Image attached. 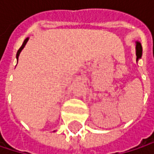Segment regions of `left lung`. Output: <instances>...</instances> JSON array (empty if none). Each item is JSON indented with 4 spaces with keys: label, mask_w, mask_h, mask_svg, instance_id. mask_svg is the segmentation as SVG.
I'll use <instances>...</instances> for the list:
<instances>
[{
    "label": "left lung",
    "mask_w": 154,
    "mask_h": 154,
    "mask_svg": "<svg viewBox=\"0 0 154 154\" xmlns=\"http://www.w3.org/2000/svg\"><path fill=\"white\" fill-rule=\"evenodd\" d=\"M136 52H137V60H138L139 59L142 57V52H143V49L140 42H136Z\"/></svg>",
    "instance_id": "8db88e82"
}]
</instances>
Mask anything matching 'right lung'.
<instances>
[{"label": "right lung", "instance_id": "1", "mask_svg": "<svg viewBox=\"0 0 154 154\" xmlns=\"http://www.w3.org/2000/svg\"><path fill=\"white\" fill-rule=\"evenodd\" d=\"M27 41H28V37L25 39V41H24V43H23V45H21V47L19 48V50L17 51V56H16L17 60H18V56H19V54H20V52H21V51L23 50V48H24V47H25V45H26V43H27Z\"/></svg>", "mask_w": 154, "mask_h": 154}]
</instances>
